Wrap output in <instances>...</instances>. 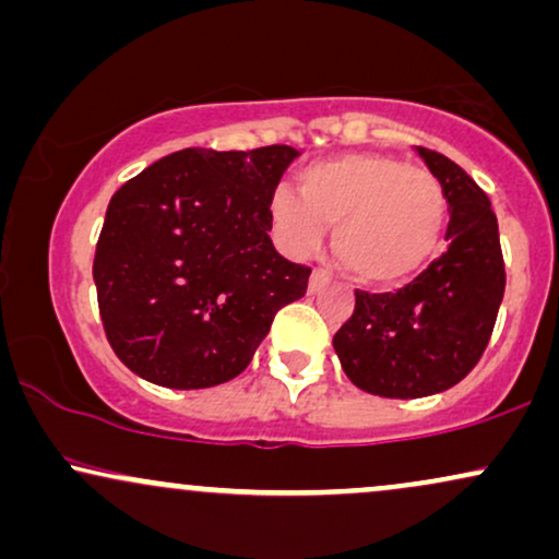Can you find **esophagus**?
I'll list each match as a JSON object with an SVG mask.
<instances>
[{
  "label": "esophagus",
  "mask_w": 559,
  "mask_h": 559,
  "mask_svg": "<svg viewBox=\"0 0 559 559\" xmlns=\"http://www.w3.org/2000/svg\"><path fill=\"white\" fill-rule=\"evenodd\" d=\"M331 284V275L329 273H323V271H312V275H310V284H307V292L310 294H318V292H323L325 286Z\"/></svg>",
  "instance_id": "esophagus-1"
}]
</instances>
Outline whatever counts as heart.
Segmentation results:
<instances>
[{"mask_svg": "<svg viewBox=\"0 0 559 559\" xmlns=\"http://www.w3.org/2000/svg\"><path fill=\"white\" fill-rule=\"evenodd\" d=\"M271 221L292 254L316 252L333 226V252L362 284H400L439 252L447 194L428 170L400 157L352 152L299 173V191L271 197Z\"/></svg>", "mask_w": 559, "mask_h": 559, "instance_id": "b5f03b06", "label": "heart"}]
</instances>
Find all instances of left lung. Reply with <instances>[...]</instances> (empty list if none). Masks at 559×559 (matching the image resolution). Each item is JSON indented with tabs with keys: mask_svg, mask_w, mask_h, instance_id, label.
Instances as JSON below:
<instances>
[{
	"mask_svg": "<svg viewBox=\"0 0 559 559\" xmlns=\"http://www.w3.org/2000/svg\"><path fill=\"white\" fill-rule=\"evenodd\" d=\"M449 204L447 252L396 294L355 292L333 336L357 389L418 400L452 389L480 360L504 297V260L489 197L457 163L415 146Z\"/></svg>",
	"mask_w": 559,
	"mask_h": 559,
	"instance_id": "1",
	"label": "left lung"
}]
</instances>
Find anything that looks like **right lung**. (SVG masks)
I'll return each instance as SVG.
<instances>
[{"label": "right lung", "mask_w": 559, "mask_h": 559, "mask_svg": "<svg viewBox=\"0 0 559 559\" xmlns=\"http://www.w3.org/2000/svg\"><path fill=\"white\" fill-rule=\"evenodd\" d=\"M299 152L191 150L157 159L110 199L94 254L107 342L165 389H210L252 362L310 267L275 252L271 197Z\"/></svg>", "instance_id": "obj_1"}]
</instances>
